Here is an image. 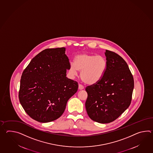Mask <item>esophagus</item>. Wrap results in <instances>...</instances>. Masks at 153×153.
<instances>
[{
  "instance_id": "esophagus-1",
  "label": "esophagus",
  "mask_w": 153,
  "mask_h": 153,
  "mask_svg": "<svg viewBox=\"0 0 153 153\" xmlns=\"http://www.w3.org/2000/svg\"><path fill=\"white\" fill-rule=\"evenodd\" d=\"M78 89H80V90L83 89H84V87H83V85H81V84H79V85H78Z\"/></svg>"
}]
</instances>
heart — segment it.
Segmentation results:
<instances>
[{
    "instance_id": "b5f03b06",
    "label": "heart",
    "mask_w": 153,
    "mask_h": 153,
    "mask_svg": "<svg viewBox=\"0 0 153 153\" xmlns=\"http://www.w3.org/2000/svg\"><path fill=\"white\" fill-rule=\"evenodd\" d=\"M106 65L105 58L102 56L84 53L75 57V63H70L68 70L72 76L81 71L82 80L86 84L94 85L102 77Z\"/></svg>"
}]
</instances>
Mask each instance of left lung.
<instances>
[{"instance_id":"obj_1","label":"left lung","mask_w":153,"mask_h":153,"mask_svg":"<svg viewBox=\"0 0 153 153\" xmlns=\"http://www.w3.org/2000/svg\"><path fill=\"white\" fill-rule=\"evenodd\" d=\"M106 68L102 79L87 86L85 108L89 117L100 123L117 119L131 104L134 79L126 61L119 55L106 50Z\"/></svg>"}]
</instances>
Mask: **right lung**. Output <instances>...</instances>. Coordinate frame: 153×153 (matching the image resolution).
Instances as JSON below:
<instances>
[{
	"mask_svg": "<svg viewBox=\"0 0 153 153\" xmlns=\"http://www.w3.org/2000/svg\"><path fill=\"white\" fill-rule=\"evenodd\" d=\"M65 48L46 49L32 59L20 80L19 98L25 112L38 122H51L64 113L78 83L66 77Z\"/></svg>",
	"mask_w": 153,
	"mask_h": 153,
	"instance_id": "obj_1",
	"label": "right lung"
}]
</instances>
